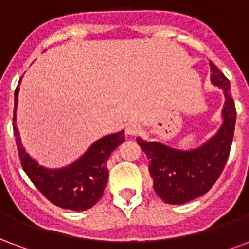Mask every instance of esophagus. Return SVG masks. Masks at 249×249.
I'll return each instance as SVG.
<instances>
[{
	"mask_svg": "<svg viewBox=\"0 0 249 249\" xmlns=\"http://www.w3.org/2000/svg\"><path fill=\"white\" fill-rule=\"evenodd\" d=\"M125 132H126V135L129 136H137L139 133H140V126L137 124H128L126 125V129H125Z\"/></svg>",
	"mask_w": 249,
	"mask_h": 249,
	"instance_id": "34e87169",
	"label": "esophagus"
}]
</instances>
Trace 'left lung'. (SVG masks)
Segmentation results:
<instances>
[{"mask_svg": "<svg viewBox=\"0 0 249 249\" xmlns=\"http://www.w3.org/2000/svg\"><path fill=\"white\" fill-rule=\"evenodd\" d=\"M211 80L224 90V123L208 142L193 151H178L160 142H148L137 137V144L149 159L153 189L162 201L184 204L207 193L217 181L230 156L236 123V108L231 97L230 80L213 62Z\"/></svg>", "mask_w": 249, "mask_h": 249, "instance_id": "obj_1", "label": "left lung"}]
</instances>
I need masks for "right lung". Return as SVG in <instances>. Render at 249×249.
<instances>
[{"label": "right lung", "instance_id": "right-lung-1", "mask_svg": "<svg viewBox=\"0 0 249 249\" xmlns=\"http://www.w3.org/2000/svg\"><path fill=\"white\" fill-rule=\"evenodd\" d=\"M18 87L14 92V107L17 105ZM16 109L13 129L21 165L30 181L51 203L64 209L85 211L92 208L101 198L108 183V161L110 153L125 141L124 130L105 136L93 144L76 162L62 169H46L41 167L25 152L16 128Z\"/></svg>", "mask_w": 249, "mask_h": 249}]
</instances>
